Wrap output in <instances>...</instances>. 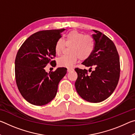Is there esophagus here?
Wrapping results in <instances>:
<instances>
[{
    "instance_id": "esophagus-1",
    "label": "esophagus",
    "mask_w": 135,
    "mask_h": 135,
    "mask_svg": "<svg viewBox=\"0 0 135 135\" xmlns=\"http://www.w3.org/2000/svg\"><path fill=\"white\" fill-rule=\"evenodd\" d=\"M73 70V68H67V71L68 72H70L71 71Z\"/></svg>"
}]
</instances>
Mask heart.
Listing matches in <instances>:
<instances>
[{"label": "heart", "instance_id": "heart-1", "mask_svg": "<svg viewBox=\"0 0 135 135\" xmlns=\"http://www.w3.org/2000/svg\"><path fill=\"white\" fill-rule=\"evenodd\" d=\"M65 46L68 47L70 54L63 55L58 59V64L64 67H71L79 58L84 61L89 58L94 51L95 40L90 35H84L76 30L71 31L64 36V41L58 39L55 45L56 54H60Z\"/></svg>", "mask_w": 135, "mask_h": 135}]
</instances>
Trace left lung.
Segmentation results:
<instances>
[{
    "instance_id": "8db88e82",
    "label": "left lung",
    "mask_w": 135,
    "mask_h": 135,
    "mask_svg": "<svg viewBox=\"0 0 135 135\" xmlns=\"http://www.w3.org/2000/svg\"><path fill=\"white\" fill-rule=\"evenodd\" d=\"M95 34L94 51L89 58L82 63L88 70L75 68L78 77L75 83L77 93L87 101L97 103L107 99L115 90L120 78V58L114 43L99 31ZM94 68V71L91 70Z\"/></svg>"
}]
</instances>
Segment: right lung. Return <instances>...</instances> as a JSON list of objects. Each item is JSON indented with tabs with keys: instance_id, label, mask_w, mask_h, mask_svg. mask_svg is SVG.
I'll use <instances>...</instances> for the list:
<instances>
[{
	"instance_id": "1",
	"label": "right lung",
	"mask_w": 135,
	"mask_h": 135,
	"mask_svg": "<svg viewBox=\"0 0 135 135\" xmlns=\"http://www.w3.org/2000/svg\"><path fill=\"white\" fill-rule=\"evenodd\" d=\"M65 29L43 30L34 33L22 43L15 61L17 85L25 99L37 106L48 104L55 97L59 81L67 68H58L46 72L48 64L54 66L55 45Z\"/></svg>"
}]
</instances>
